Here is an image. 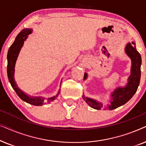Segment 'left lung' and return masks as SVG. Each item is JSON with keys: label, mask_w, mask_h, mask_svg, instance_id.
Listing matches in <instances>:
<instances>
[{"label": "left lung", "mask_w": 146, "mask_h": 146, "mask_svg": "<svg viewBox=\"0 0 146 146\" xmlns=\"http://www.w3.org/2000/svg\"><path fill=\"white\" fill-rule=\"evenodd\" d=\"M135 44L133 42L131 44L128 43L125 48V53L131 60V74L127 79L128 82L127 85L123 88L118 87L111 93L110 102L107 106H104L102 103L90 98L85 97L83 95V99L91 108L96 110L107 108L111 110L125 104L136 92L140 82L141 58L140 54L137 51ZM87 76V73L85 72L84 79H86Z\"/></svg>", "instance_id": "left-lung-1"}]
</instances>
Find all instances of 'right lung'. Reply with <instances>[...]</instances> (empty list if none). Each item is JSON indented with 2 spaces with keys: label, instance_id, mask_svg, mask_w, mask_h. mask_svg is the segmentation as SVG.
<instances>
[{
  "label": "right lung",
  "instance_id": "1",
  "mask_svg": "<svg viewBox=\"0 0 146 146\" xmlns=\"http://www.w3.org/2000/svg\"><path fill=\"white\" fill-rule=\"evenodd\" d=\"M31 29H23L19 35H17V38H16L15 42H14L13 44L9 48V51H8L7 54V75L8 78L11 83V84L13 87V88L15 90L16 93L19 96L21 99L23 100V101L26 102L30 104L34 105V106H42L45 102L48 103L50 102H52L59 95L60 92V89L59 90L56 96L53 97L49 98L46 99L43 97H32L26 94L25 92H23L21 89L18 87L17 85V83L15 82V63L17 61V59L19 56V54L21 50V48L23 47V44L27 38V36L32 33ZM62 82V81H61Z\"/></svg>",
  "mask_w": 146,
  "mask_h": 146
}]
</instances>
